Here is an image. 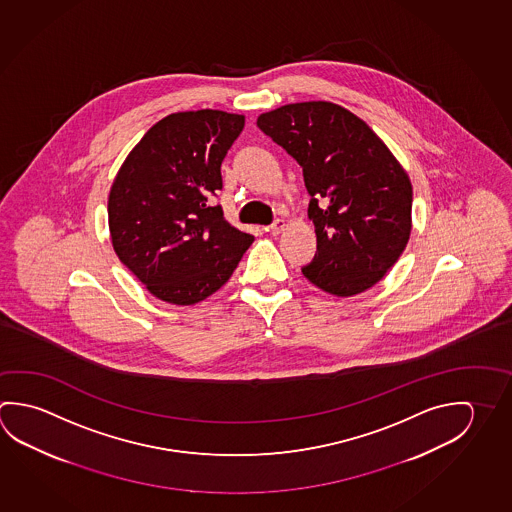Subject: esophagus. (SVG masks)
Instances as JSON below:
<instances>
[{"label": "esophagus", "instance_id": "1", "mask_svg": "<svg viewBox=\"0 0 512 512\" xmlns=\"http://www.w3.org/2000/svg\"><path fill=\"white\" fill-rule=\"evenodd\" d=\"M286 228V221L284 219H277L273 225L269 226V232L273 235L282 234Z\"/></svg>", "mask_w": 512, "mask_h": 512}]
</instances>
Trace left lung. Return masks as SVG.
<instances>
[{"instance_id": "8db88e82", "label": "left lung", "mask_w": 512, "mask_h": 512, "mask_svg": "<svg viewBox=\"0 0 512 512\" xmlns=\"http://www.w3.org/2000/svg\"><path fill=\"white\" fill-rule=\"evenodd\" d=\"M257 126L304 169L318 252L304 277L334 296L376 286L412 232V183L385 142L325 100L262 113Z\"/></svg>"}]
</instances>
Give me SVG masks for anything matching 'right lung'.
<instances>
[{"mask_svg": "<svg viewBox=\"0 0 512 512\" xmlns=\"http://www.w3.org/2000/svg\"><path fill=\"white\" fill-rule=\"evenodd\" d=\"M244 115L181 111L156 122L127 154L108 198L113 250L151 295L194 305L232 277L253 235L230 225L212 196Z\"/></svg>", "mask_w": 512, "mask_h": 512, "instance_id": "obj_1", "label": "right lung"}]
</instances>
